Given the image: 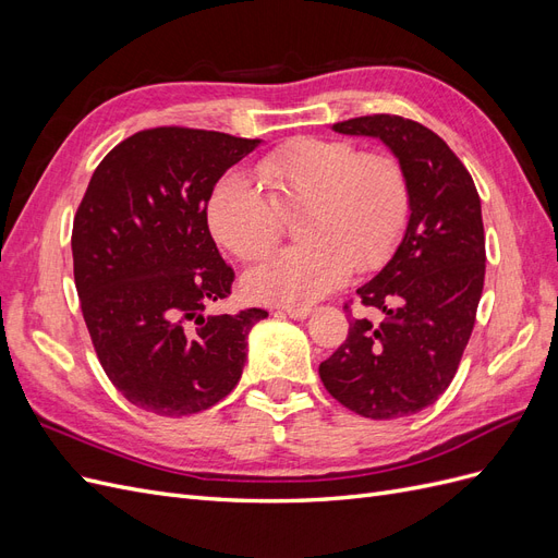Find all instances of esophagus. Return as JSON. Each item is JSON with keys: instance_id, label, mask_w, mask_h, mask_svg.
<instances>
[{"instance_id": "34e87169", "label": "esophagus", "mask_w": 558, "mask_h": 558, "mask_svg": "<svg viewBox=\"0 0 558 558\" xmlns=\"http://www.w3.org/2000/svg\"><path fill=\"white\" fill-rule=\"evenodd\" d=\"M286 316H289V318H293V320H302V318H307L310 316V307H283L281 310Z\"/></svg>"}]
</instances>
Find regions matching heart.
Masks as SVG:
<instances>
[{
	"mask_svg": "<svg viewBox=\"0 0 558 558\" xmlns=\"http://www.w3.org/2000/svg\"><path fill=\"white\" fill-rule=\"evenodd\" d=\"M256 181L232 172L214 185L207 223L240 260H256L281 232V216L302 209V244L281 248L244 275L256 302L307 307L340 289L353 267L375 269L398 246L410 221V183L400 162L361 154L347 140L298 137L269 150Z\"/></svg>",
	"mask_w": 558,
	"mask_h": 558,
	"instance_id": "obj_1",
	"label": "heart"
}]
</instances>
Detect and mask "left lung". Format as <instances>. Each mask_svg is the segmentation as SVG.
<instances>
[{
    "label": "left lung",
    "instance_id": "8db88e82",
    "mask_svg": "<svg viewBox=\"0 0 558 558\" xmlns=\"http://www.w3.org/2000/svg\"><path fill=\"white\" fill-rule=\"evenodd\" d=\"M332 130L391 148L412 207L391 260L356 291L386 318L379 326L351 318L344 344L318 375L351 412L377 421L410 416L447 391L475 326L486 263L480 195L445 140L410 118L361 116Z\"/></svg>",
    "mask_w": 558,
    "mask_h": 558
}]
</instances>
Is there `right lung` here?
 Listing matches in <instances>:
<instances>
[{
    "instance_id": "1",
    "label": "right lung",
    "mask_w": 558,
    "mask_h": 558,
    "mask_svg": "<svg viewBox=\"0 0 558 558\" xmlns=\"http://www.w3.org/2000/svg\"><path fill=\"white\" fill-rule=\"evenodd\" d=\"M260 140L154 128L111 148L74 216L72 256L97 359L140 410L179 418L238 386L265 310L205 316L234 281L207 223L216 181Z\"/></svg>"
}]
</instances>
